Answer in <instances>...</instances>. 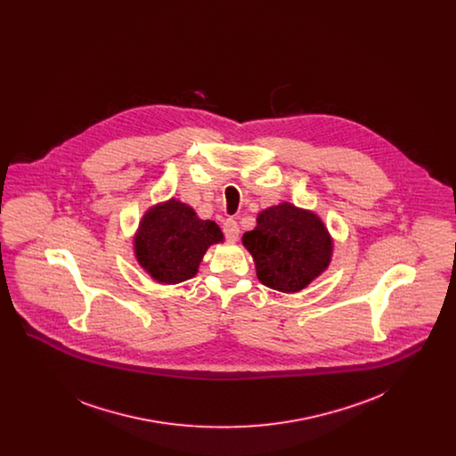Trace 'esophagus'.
I'll use <instances>...</instances> for the list:
<instances>
[{"instance_id": "obj_1", "label": "esophagus", "mask_w": 456, "mask_h": 456, "mask_svg": "<svg viewBox=\"0 0 456 456\" xmlns=\"http://www.w3.org/2000/svg\"><path fill=\"white\" fill-rule=\"evenodd\" d=\"M224 234H225L227 240H231V242H236V240H238L239 227L238 224H236V220L227 218V220L224 222Z\"/></svg>"}]
</instances>
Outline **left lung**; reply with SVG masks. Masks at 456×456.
<instances>
[{
	"label": "left lung",
	"mask_w": 456,
	"mask_h": 456,
	"mask_svg": "<svg viewBox=\"0 0 456 456\" xmlns=\"http://www.w3.org/2000/svg\"><path fill=\"white\" fill-rule=\"evenodd\" d=\"M242 244L253 256L258 281L283 294L305 289L333 256V238L322 217L289 201L261 210Z\"/></svg>",
	"instance_id": "obj_1"
}]
</instances>
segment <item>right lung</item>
<instances>
[{
	"mask_svg": "<svg viewBox=\"0 0 456 456\" xmlns=\"http://www.w3.org/2000/svg\"><path fill=\"white\" fill-rule=\"evenodd\" d=\"M218 242L224 234L214 220H201L190 205L169 198L143 214L133 253L152 281L175 285L193 279L207 249Z\"/></svg>",
	"mask_w": 456,
	"mask_h": 456,
	"instance_id": "add662e5",
	"label": "right lung"
}]
</instances>
